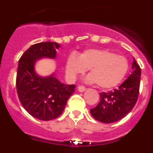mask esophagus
Instances as JSON below:
<instances>
[{"label":"esophagus","mask_w":153,"mask_h":153,"mask_svg":"<svg viewBox=\"0 0 153 153\" xmlns=\"http://www.w3.org/2000/svg\"><path fill=\"white\" fill-rule=\"evenodd\" d=\"M77 89H78V91L80 92V93H83V92H84L85 90H86V87H85V86H79L77 87Z\"/></svg>","instance_id":"esophagus-1"}]
</instances>
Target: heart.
Segmentation results:
<instances>
[{
	"mask_svg": "<svg viewBox=\"0 0 153 153\" xmlns=\"http://www.w3.org/2000/svg\"><path fill=\"white\" fill-rule=\"evenodd\" d=\"M89 70L86 79L102 90L117 86L122 82L129 70V62L121 55L105 49H89L78 57L70 56L66 63V71L70 77L75 78Z\"/></svg>",
	"mask_w": 153,
	"mask_h": 153,
	"instance_id": "heart-1",
	"label": "heart"
}]
</instances>
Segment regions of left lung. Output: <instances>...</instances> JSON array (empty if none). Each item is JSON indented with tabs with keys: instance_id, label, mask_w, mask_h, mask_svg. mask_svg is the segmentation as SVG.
I'll list each match as a JSON object with an SVG mask.
<instances>
[{
	"instance_id": "obj_1",
	"label": "left lung",
	"mask_w": 153,
	"mask_h": 153,
	"mask_svg": "<svg viewBox=\"0 0 153 153\" xmlns=\"http://www.w3.org/2000/svg\"><path fill=\"white\" fill-rule=\"evenodd\" d=\"M132 72L119 88L108 93H100V101L90 109L94 119L103 123L117 122L125 117L134 107L138 100L141 69L133 58Z\"/></svg>"
}]
</instances>
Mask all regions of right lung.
<instances>
[{"label":"right lung","instance_id":"obj_1","mask_svg":"<svg viewBox=\"0 0 153 153\" xmlns=\"http://www.w3.org/2000/svg\"><path fill=\"white\" fill-rule=\"evenodd\" d=\"M60 44L42 42L30 47L18 62L16 86L19 100L29 114L40 120L57 118L64 109L75 85L63 84L54 74L40 76L35 72L36 62L44 57L55 59Z\"/></svg>","mask_w":153,"mask_h":153}]
</instances>
